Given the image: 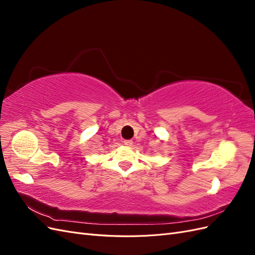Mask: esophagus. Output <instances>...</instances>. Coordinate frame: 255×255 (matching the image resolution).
<instances>
[{"label": "esophagus", "instance_id": "1", "mask_svg": "<svg viewBox=\"0 0 255 255\" xmlns=\"http://www.w3.org/2000/svg\"><path fill=\"white\" fill-rule=\"evenodd\" d=\"M123 142H125V144L126 145H128V146H132L133 145V140H125V141H123Z\"/></svg>", "mask_w": 255, "mask_h": 255}]
</instances>
